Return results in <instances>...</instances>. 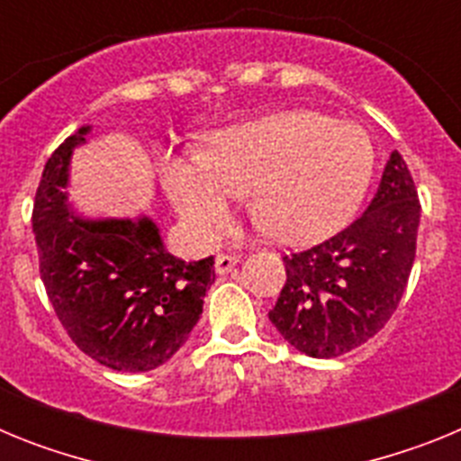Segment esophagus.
Returning <instances> with one entry per match:
<instances>
[{
    "label": "esophagus",
    "mask_w": 461,
    "mask_h": 461,
    "mask_svg": "<svg viewBox=\"0 0 461 461\" xmlns=\"http://www.w3.org/2000/svg\"><path fill=\"white\" fill-rule=\"evenodd\" d=\"M240 263V256L235 254H219L217 260H214V272L217 275H226V272L233 270L235 266Z\"/></svg>",
    "instance_id": "esophagus-1"
}]
</instances>
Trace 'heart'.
<instances>
[{
    "instance_id": "obj_1",
    "label": "heart",
    "mask_w": 461,
    "mask_h": 461,
    "mask_svg": "<svg viewBox=\"0 0 461 461\" xmlns=\"http://www.w3.org/2000/svg\"><path fill=\"white\" fill-rule=\"evenodd\" d=\"M158 168L170 203L198 242L223 233L230 207L247 189L281 240L309 242L337 230L360 207L376 148L356 122L281 110L214 133L205 154H164Z\"/></svg>"
}]
</instances>
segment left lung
<instances>
[{"instance_id": "1", "label": "left lung", "mask_w": 461, "mask_h": 461, "mask_svg": "<svg viewBox=\"0 0 461 461\" xmlns=\"http://www.w3.org/2000/svg\"><path fill=\"white\" fill-rule=\"evenodd\" d=\"M420 201L406 161L390 154L372 205L335 238L284 256L286 286L270 316L309 357H337L372 339L404 295Z\"/></svg>"}]
</instances>
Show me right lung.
Masks as SVG:
<instances>
[{
	"label": "right lung",
	"mask_w": 461,
	"mask_h": 461,
	"mask_svg": "<svg viewBox=\"0 0 461 461\" xmlns=\"http://www.w3.org/2000/svg\"><path fill=\"white\" fill-rule=\"evenodd\" d=\"M80 126L48 158L36 189L34 228L41 279L80 351L115 372H149L180 351L203 313L214 258H175L148 217H85L68 203Z\"/></svg>",
	"instance_id": "obj_1"
}]
</instances>
